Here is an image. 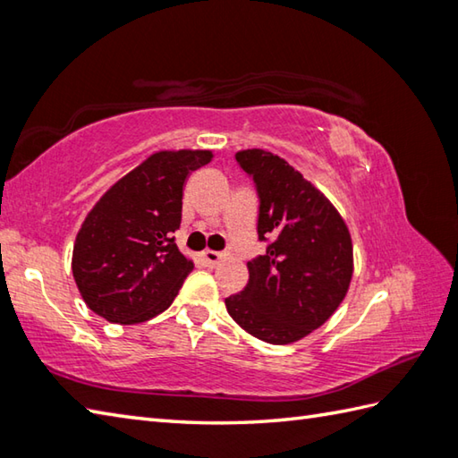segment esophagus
<instances>
[{
	"mask_svg": "<svg viewBox=\"0 0 458 458\" xmlns=\"http://www.w3.org/2000/svg\"><path fill=\"white\" fill-rule=\"evenodd\" d=\"M202 260H204L208 266H216V264H220V260H222V252H216V250H204V252H202Z\"/></svg>",
	"mask_w": 458,
	"mask_h": 458,
	"instance_id": "34e87169",
	"label": "esophagus"
}]
</instances>
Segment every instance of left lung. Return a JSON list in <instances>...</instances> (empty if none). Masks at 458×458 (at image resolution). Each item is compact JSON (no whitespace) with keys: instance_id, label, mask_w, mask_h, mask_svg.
<instances>
[{"instance_id":"obj_1","label":"left lung","mask_w":458,"mask_h":458,"mask_svg":"<svg viewBox=\"0 0 458 458\" xmlns=\"http://www.w3.org/2000/svg\"><path fill=\"white\" fill-rule=\"evenodd\" d=\"M254 180L258 240L266 254L248 262V284L226 310L252 336L290 344L322 327L352 278V240L336 208L298 170L266 149L236 154Z\"/></svg>"}]
</instances>
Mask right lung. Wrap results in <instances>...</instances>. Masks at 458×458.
Masks as SVG:
<instances>
[{"instance_id":"1","label":"right lung","mask_w":458,"mask_h":458,"mask_svg":"<svg viewBox=\"0 0 458 458\" xmlns=\"http://www.w3.org/2000/svg\"><path fill=\"white\" fill-rule=\"evenodd\" d=\"M210 160V149L156 152L91 208L72 256L89 310L114 324H138L174 302L194 268L174 242L184 184Z\"/></svg>"}]
</instances>
